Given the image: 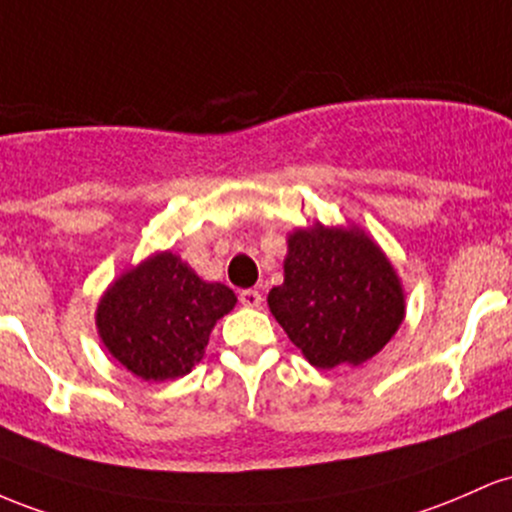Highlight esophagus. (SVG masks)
<instances>
[{
  "instance_id": "esophagus-1",
  "label": "esophagus",
  "mask_w": 512,
  "mask_h": 512,
  "mask_svg": "<svg viewBox=\"0 0 512 512\" xmlns=\"http://www.w3.org/2000/svg\"><path fill=\"white\" fill-rule=\"evenodd\" d=\"M239 300H241V304H244V307H261L263 297H261V292H258V290H241Z\"/></svg>"
}]
</instances>
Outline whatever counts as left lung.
Listing matches in <instances>:
<instances>
[{
  "mask_svg": "<svg viewBox=\"0 0 512 512\" xmlns=\"http://www.w3.org/2000/svg\"><path fill=\"white\" fill-rule=\"evenodd\" d=\"M283 271V285L268 292V309L319 370L367 363L406 317L399 273L358 225L292 229Z\"/></svg>",
  "mask_w": 512,
  "mask_h": 512,
  "instance_id": "left-lung-1",
  "label": "left lung"
}]
</instances>
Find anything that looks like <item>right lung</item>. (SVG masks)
I'll use <instances>...</instances> for the list:
<instances>
[{
	"instance_id": "obj_1",
	"label": "right lung",
	"mask_w": 512,
	"mask_h": 512,
	"mask_svg": "<svg viewBox=\"0 0 512 512\" xmlns=\"http://www.w3.org/2000/svg\"><path fill=\"white\" fill-rule=\"evenodd\" d=\"M237 304L222 283H208L179 254L157 251L120 273L96 304L103 348L147 382L176 380L203 360L210 331Z\"/></svg>"
}]
</instances>
